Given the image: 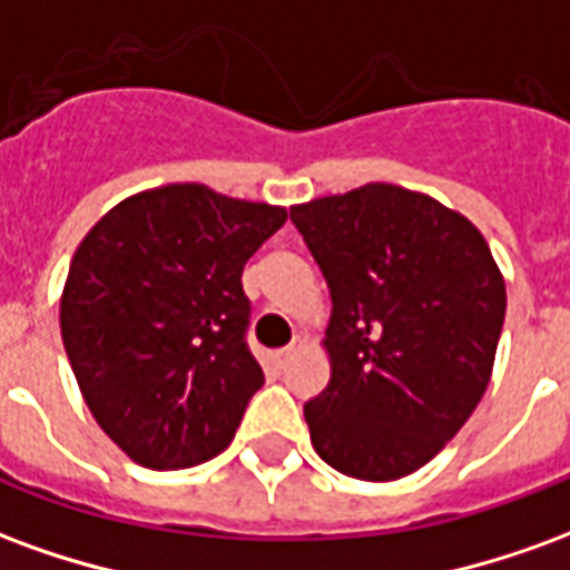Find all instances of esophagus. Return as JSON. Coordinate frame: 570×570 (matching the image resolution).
Returning a JSON list of instances; mask_svg holds the SVG:
<instances>
[{
    "label": "esophagus",
    "instance_id": "34e87169",
    "mask_svg": "<svg viewBox=\"0 0 570 570\" xmlns=\"http://www.w3.org/2000/svg\"><path fill=\"white\" fill-rule=\"evenodd\" d=\"M302 347H305V338H293V345L284 347V351H277V354H274V363H277V370H284L286 363L296 357Z\"/></svg>",
    "mask_w": 570,
    "mask_h": 570
}]
</instances>
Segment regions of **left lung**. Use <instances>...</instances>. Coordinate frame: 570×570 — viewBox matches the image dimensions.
<instances>
[{"label": "left lung", "mask_w": 570, "mask_h": 570, "mask_svg": "<svg viewBox=\"0 0 570 570\" xmlns=\"http://www.w3.org/2000/svg\"><path fill=\"white\" fill-rule=\"evenodd\" d=\"M333 317L330 384L305 403L311 445L363 482L415 473L473 415L494 370L507 286L464 213L366 183L289 207Z\"/></svg>", "instance_id": "1"}]
</instances>
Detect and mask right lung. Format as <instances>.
I'll list each match as a JSON object with an SVG mask.
<instances>
[{"label": "right lung", "mask_w": 570, "mask_h": 570, "mask_svg": "<svg viewBox=\"0 0 570 570\" xmlns=\"http://www.w3.org/2000/svg\"><path fill=\"white\" fill-rule=\"evenodd\" d=\"M284 223L277 204L167 183L81 237L60 335L94 421L134 464L183 470L232 442L265 382L240 272Z\"/></svg>", "instance_id": "add662e5"}]
</instances>
